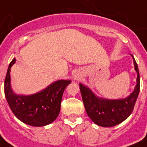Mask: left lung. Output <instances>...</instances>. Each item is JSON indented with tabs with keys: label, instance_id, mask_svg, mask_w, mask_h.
Listing matches in <instances>:
<instances>
[{
	"label": "left lung",
	"instance_id": "obj_1",
	"mask_svg": "<svg viewBox=\"0 0 147 147\" xmlns=\"http://www.w3.org/2000/svg\"><path fill=\"white\" fill-rule=\"evenodd\" d=\"M131 56L137 73V85L134 92L127 98L117 100L99 98L89 88L79 84L85 111L91 120L97 125L105 127H114L125 121L132 113L139 94L140 83L138 66L134 56L132 55Z\"/></svg>",
	"mask_w": 147,
	"mask_h": 147
}]
</instances>
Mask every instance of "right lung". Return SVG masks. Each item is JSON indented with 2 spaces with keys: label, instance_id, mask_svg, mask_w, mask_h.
<instances>
[{
  "label": "right lung",
  "instance_id": "add662e5",
  "mask_svg": "<svg viewBox=\"0 0 147 147\" xmlns=\"http://www.w3.org/2000/svg\"><path fill=\"white\" fill-rule=\"evenodd\" d=\"M16 62L13 58L8 66L4 82V94L8 105L20 121L33 127L48 125L57 118L65 88L70 80H59L41 92L21 95L15 94L10 85V68Z\"/></svg>",
  "mask_w": 147,
  "mask_h": 147
}]
</instances>
